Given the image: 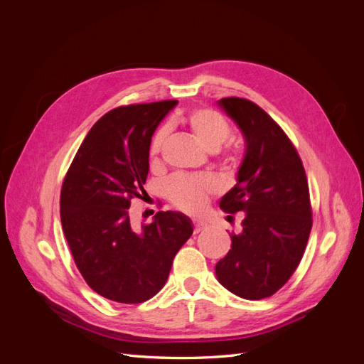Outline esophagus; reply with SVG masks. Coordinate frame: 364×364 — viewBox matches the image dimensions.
I'll list each match as a JSON object with an SVG mask.
<instances>
[{
  "label": "esophagus",
  "mask_w": 364,
  "mask_h": 364,
  "mask_svg": "<svg viewBox=\"0 0 364 364\" xmlns=\"http://www.w3.org/2000/svg\"><path fill=\"white\" fill-rule=\"evenodd\" d=\"M203 229H206V223H203V222H197V223H194V226H193L194 234H199V232H202Z\"/></svg>",
  "instance_id": "obj_1"
}]
</instances>
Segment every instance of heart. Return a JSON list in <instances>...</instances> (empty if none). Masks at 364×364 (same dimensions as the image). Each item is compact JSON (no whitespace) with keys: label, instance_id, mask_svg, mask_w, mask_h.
<instances>
[{"label":"heart","instance_id":"b5f03b06","mask_svg":"<svg viewBox=\"0 0 364 364\" xmlns=\"http://www.w3.org/2000/svg\"><path fill=\"white\" fill-rule=\"evenodd\" d=\"M183 126L190 134L209 151H215L229 139L232 129L228 119L211 107H197L186 114L182 119ZM167 138V129H158L153 134L149 144V162L151 167H158L161 162V151ZM220 161L229 171H237L241 164V156L234 147H226L220 151ZM218 190V182L209 174L190 176L178 174L167 183V197L170 203L183 213L197 214L203 211L209 196Z\"/></svg>","mask_w":364,"mask_h":364}]
</instances>
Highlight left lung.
I'll list each match as a JSON object with an SVG mask.
<instances>
[{"label": "left lung", "instance_id": "left-lung-1", "mask_svg": "<svg viewBox=\"0 0 364 364\" xmlns=\"http://www.w3.org/2000/svg\"><path fill=\"white\" fill-rule=\"evenodd\" d=\"M246 138L238 182L220 208L245 213L241 232L215 264L220 284L250 301L270 297L299 266L313 226L310 188L291 139L264 109L247 98L220 100Z\"/></svg>", "mask_w": 364, "mask_h": 364}]
</instances>
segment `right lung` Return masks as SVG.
I'll use <instances>...</instances> for the list:
<instances>
[{"label": "right lung", "mask_w": 364, "mask_h": 364, "mask_svg": "<svg viewBox=\"0 0 364 364\" xmlns=\"http://www.w3.org/2000/svg\"><path fill=\"white\" fill-rule=\"evenodd\" d=\"M178 103L118 106L90 130L65 174L60 220L77 269L109 301L141 304L168 278L176 253L193 234L181 213L159 211L136 229L130 200L146 194L153 132Z\"/></svg>", "instance_id": "obj_1"}]
</instances>
